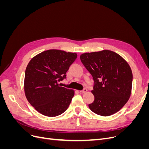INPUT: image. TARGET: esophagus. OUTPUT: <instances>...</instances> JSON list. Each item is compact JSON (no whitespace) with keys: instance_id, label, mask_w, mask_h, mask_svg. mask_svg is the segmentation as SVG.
Here are the masks:
<instances>
[{"instance_id":"34e87169","label":"esophagus","mask_w":149,"mask_h":149,"mask_svg":"<svg viewBox=\"0 0 149 149\" xmlns=\"http://www.w3.org/2000/svg\"><path fill=\"white\" fill-rule=\"evenodd\" d=\"M87 91H88V89H87L86 88H84V89H83V90H81V91H80V92L82 93H86V92H87Z\"/></svg>"}]
</instances>
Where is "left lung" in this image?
<instances>
[{
    "label": "left lung",
    "mask_w": 149,
    "mask_h": 149,
    "mask_svg": "<svg viewBox=\"0 0 149 149\" xmlns=\"http://www.w3.org/2000/svg\"><path fill=\"white\" fill-rule=\"evenodd\" d=\"M80 59L92 75L94 101L89 104L93 112L109 116L118 112L131 94L132 72L124 58L114 52L83 53Z\"/></svg>",
    "instance_id": "left-lung-1"
}]
</instances>
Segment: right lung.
I'll return each mask as SVG.
<instances>
[{
	"label": "right lung",
	"mask_w": 149,
	"mask_h": 149,
	"mask_svg": "<svg viewBox=\"0 0 149 149\" xmlns=\"http://www.w3.org/2000/svg\"><path fill=\"white\" fill-rule=\"evenodd\" d=\"M77 58L76 53L49 49L38 54L26 66L24 91L28 101L42 114L55 117L68 108L74 91L61 87L70 66Z\"/></svg>",
	"instance_id": "obj_1"
}]
</instances>
